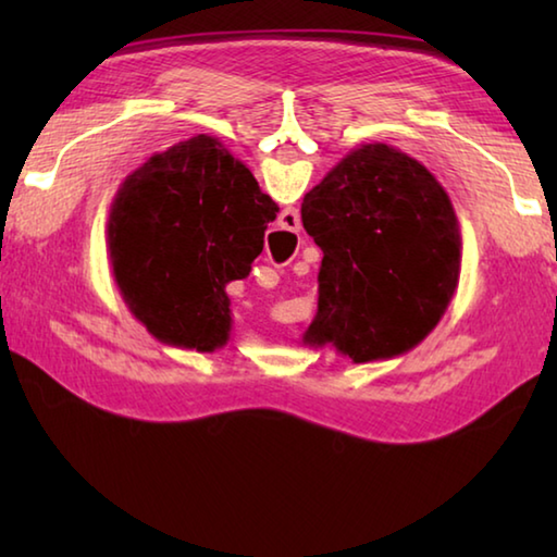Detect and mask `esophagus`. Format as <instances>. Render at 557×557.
Instances as JSON below:
<instances>
[{
  "instance_id": "obj_1",
  "label": "esophagus",
  "mask_w": 557,
  "mask_h": 557,
  "mask_svg": "<svg viewBox=\"0 0 557 557\" xmlns=\"http://www.w3.org/2000/svg\"><path fill=\"white\" fill-rule=\"evenodd\" d=\"M282 219L292 223V225H287V223H285L289 231H295V228H299V225H301V221H299V213H297L295 209H285V211H282Z\"/></svg>"
}]
</instances>
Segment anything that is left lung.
Returning a JSON list of instances; mask_svg holds the SVG:
<instances>
[{
  "mask_svg": "<svg viewBox=\"0 0 557 557\" xmlns=\"http://www.w3.org/2000/svg\"><path fill=\"white\" fill-rule=\"evenodd\" d=\"M322 248L317 317L305 346L354 363L418 346L445 317L461 270V231L425 164L391 145L348 152L301 201Z\"/></svg>",
  "mask_w": 557,
  "mask_h": 557,
  "instance_id": "1",
  "label": "left lung"
}]
</instances>
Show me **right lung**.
Wrapping results in <instances>:
<instances>
[{
	"instance_id": "add662e5",
	"label": "right lung",
	"mask_w": 557,
	"mask_h": 557,
	"mask_svg": "<svg viewBox=\"0 0 557 557\" xmlns=\"http://www.w3.org/2000/svg\"><path fill=\"white\" fill-rule=\"evenodd\" d=\"M277 203L221 139L196 135L120 184L106 225L127 309L162 344L213 354L231 338L225 285L248 277Z\"/></svg>"
}]
</instances>
